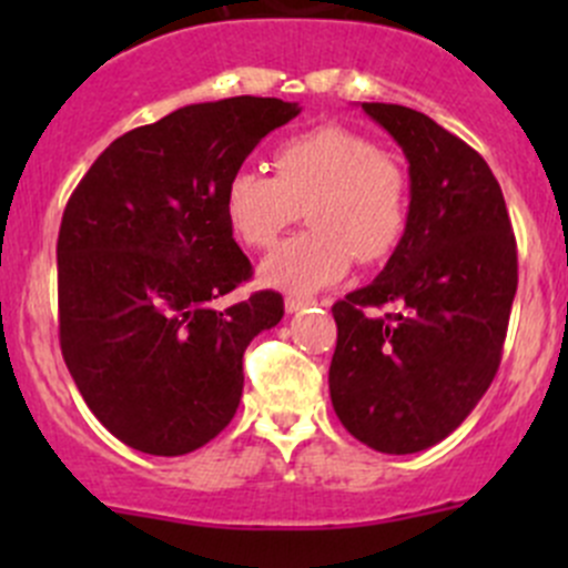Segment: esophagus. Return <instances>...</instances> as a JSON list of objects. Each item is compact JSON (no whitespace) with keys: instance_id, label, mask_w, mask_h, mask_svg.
Returning a JSON list of instances; mask_svg holds the SVG:
<instances>
[{"instance_id":"obj_1","label":"esophagus","mask_w":568,"mask_h":568,"mask_svg":"<svg viewBox=\"0 0 568 568\" xmlns=\"http://www.w3.org/2000/svg\"><path fill=\"white\" fill-rule=\"evenodd\" d=\"M316 300H307V296H285V311L296 313V311H305L311 307Z\"/></svg>"}]
</instances>
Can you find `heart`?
Here are the masks:
<instances>
[{
  "label": "heart",
  "instance_id": "1",
  "mask_svg": "<svg viewBox=\"0 0 568 568\" xmlns=\"http://www.w3.org/2000/svg\"><path fill=\"white\" fill-rule=\"evenodd\" d=\"M274 175L239 168L227 178L222 209L233 236L268 250L307 211L311 231L263 261V283L291 294H316L337 283L357 257L387 261L409 227V175L368 136L318 125L285 136L272 151Z\"/></svg>",
  "mask_w": 568,
  "mask_h": 568
}]
</instances>
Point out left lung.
Listing matches in <instances>:
<instances>
[{"instance_id": "8db88e82", "label": "left lung", "mask_w": 568, "mask_h": 568, "mask_svg": "<svg viewBox=\"0 0 568 568\" xmlns=\"http://www.w3.org/2000/svg\"><path fill=\"white\" fill-rule=\"evenodd\" d=\"M409 162V227L379 277L332 305L335 415L379 454H417L462 426L500 368L517 239L478 151L398 104H363ZM385 304L396 311L379 317Z\"/></svg>"}]
</instances>
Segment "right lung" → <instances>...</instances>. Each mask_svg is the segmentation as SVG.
<instances>
[{
	"label": "right lung",
	"instance_id": "right-lung-1",
	"mask_svg": "<svg viewBox=\"0 0 568 568\" xmlns=\"http://www.w3.org/2000/svg\"><path fill=\"white\" fill-rule=\"evenodd\" d=\"M300 114L280 99L189 104L118 136L65 205L57 239L60 348L95 417L129 448L183 456L233 420L244 348L283 318L255 291L222 209L252 148Z\"/></svg>",
	"mask_w": 568,
	"mask_h": 568
}]
</instances>
